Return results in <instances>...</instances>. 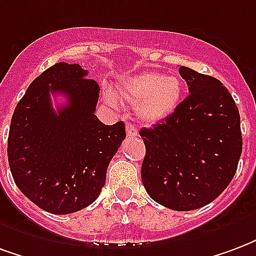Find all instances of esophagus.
<instances>
[{
	"label": "esophagus",
	"mask_w": 256,
	"mask_h": 256,
	"mask_svg": "<svg viewBox=\"0 0 256 256\" xmlns=\"http://www.w3.org/2000/svg\"><path fill=\"white\" fill-rule=\"evenodd\" d=\"M126 133H128V137H136L137 136V128L132 124V123H128V126H126Z\"/></svg>",
	"instance_id": "34e87169"
}]
</instances>
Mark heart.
<instances>
[{
	"mask_svg": "<svg viewBox=\"0 0 256 256\" xmlns=\"http://www.w3.org/2000/svg\"><path fill=\"white\" fill-rule=\"evenodd\" d=\"M182 81L175 76H164L157 72H145L122 81L116 90L120 102L136 104V114L144 123L153 124L174 114L182 99ZM104 98L111 106L118 100L110 92Z\"/></svg>",
	"mask_w": 256,
	"mask_h": 256,
	"instance_id": "1",
	"label": "heart"
}]
</instances>
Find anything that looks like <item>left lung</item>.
<instances>
[{
    "label": "left lung",
    "instance_id": "8db88e82",
    "mask_svg": "<svg viewBox=\"0 0 256 256\" xmlns=\"http://www.w3.org/2000/svg\"><path fill=\"white\" fill-rule=\"evenodd\" d=\"M188 96L172 115L142 128L145 190L178 212L200 209L228 187L238 170L243 138L232 94L212 76L180 66Z\"/></svg>",
    "mask_w": 256,
    "mask_h": 256
}]
</instances>
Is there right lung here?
<instances>
[{
  "label": "right lung",
  "instance_id": "right-lung-1",
  "mask_svg": "<svg viewBox=\"0 0 256 256\" xmlns=\"http://www.w3.org/2000/svg\"><path fill=\"white\" fill-rule=\"evenodd\" d=\"M78 64L60 62L32 81L17 103L8 162L18 190L40 209L69 214L98 200L111 158L126 137L124 123L94 115L99 84ZM64 94L58 112L50 96Z\"/></svg>",
  "mask_w": 256,
  "mask_h": 256
}]
</instances>
